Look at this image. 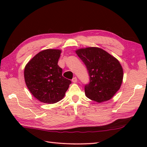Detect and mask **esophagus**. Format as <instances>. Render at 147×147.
Segmentation results:
<instances>
[{
  "label": "esophagus",
  "mask_w": 147,
  "mask_h": 147,
  "mask_svg": "<svg viewBox=\"0 0 147 147\" xmlns=\"http://www.w3.org/2000/svg\"><path fill=\"white\" fill-rule=\"evenodd\" d=\"M72 82H73V83H76V82H77V78H76V77L73 78L72 79Z\"/></svg>",
  "instance_id": "esophagus-1"
}]
</instances>
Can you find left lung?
<instances>
[{"mask_svg":"<svg viewBox=\"0 0 147 147\" xmlns=\"http://www.w3.org/2000/svg\"><path fill=\"white\" fill-rule=\"evenodd\" d=\"M75 52L85 63L90 78L85 87L86 96L98 103L111 99L123 83V69L119 61L99 47L82 48Z\"/></svg>","mask_w":147,"mask_h":147,"instance_id":"obj_1","label":"left lung"}]
</instances>
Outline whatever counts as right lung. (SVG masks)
Returning a JSON list of instances; mask_svg holds the SVG:
<instances>
[{
  "mask_svg": "<svg viewBox=\"0 0 147 147\" xmlns=\"http://www.w3.org/2000/svg\"><path fill=\"white\" fill-rule=\"evenodd\" d=\"M61 50L45 49L30 59L24 70V81L32 95L45 104H55L64 98L71 83L62 75L57 65Z\"/></svg>",
  "mask_w": 147,
  "mask_h": 147,
  "instance_id": "add662e5",
  "label": "right lung"
}]
</instances>
